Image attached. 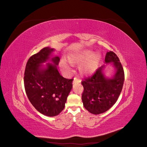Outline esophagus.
<instances>
[{
	"label": "esophagus",
	"instance_id": "esophagus-1",
	"mask_svg": "<svg viewBox=\"0 0 147 147\" xmlns=\"http://www.w3.org/2000/svg\"><path fill=\"white\" fill-rule=\"evenodd\" d=\"M81 82V80L80 79L77 78V77H75L74 79V82H73V83H80Z\"/></svg>",
	"mask_w": 147,
	"mask_h": 147
}]
</instances>
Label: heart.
Returning <instances> with one entry per match:
<instances>
[{
    "mask_svg": "<svg viewBox=\"0 0 147 147\" xmlns=\"http://www.w3.org/2000/svg\"><path fill=\"white\" fill-rule=\"evenodd\" d=\"M102 59L100 53H92L91 51H86L82 53L70 55L67 56V61L71 65H80L79 70L83 75H91L95 73ZM61 69L65 72H70V65L64 60L60 63Z\"/></svg>",
    "mask_w": 147,
    "mask_h": 147,
    "instance_id": "obj_1",
    "label": "heart"
}]
</instances>
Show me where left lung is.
I'll use <instances>...</instances> for the list:
<instances>
[{
  "label": "left lung",
  "mask_w": 147,
  "mask_h": 147,
  "mask_svg": "<svg viewBox=\"0 0 147 147\" xmlns=\"http://www.w3.org/2000/svg\"><path fill=\"white\" fill-rule=\"evenodd\" d=\"M113 63L116 72L112 78L105 77L101 66L91 77L84 79L82 84L84 88L82 99L83 105L88 112L94 115L105 112L117 102L121 92L124 73L118 57L113 51L107 52L105 63Z\"/></svg>",
  "instance_id": "8db88e82"
}]
</instances>
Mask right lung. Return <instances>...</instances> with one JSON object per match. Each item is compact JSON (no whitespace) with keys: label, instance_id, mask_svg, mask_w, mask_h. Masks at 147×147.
<instances>
[{"label":"right lung","instance_id":"1","mask_svg":"<svg viewBox=\"0 0 147 147\" xmlns=\"http://www.w3.org/2000/svg\"><path fill=\"white\" fill-rule=\"evenodd\" d=\"M53 48L45 47L31 56L26 65L24 83L30 103L40 113L55 117L63 110L67 98L72 88L73 79L60 75L57 65L58 56L51 57ZM50 60L53 63H42Z\"/></svg>","mask_w":147,"mask_h":147}]
</instances>
